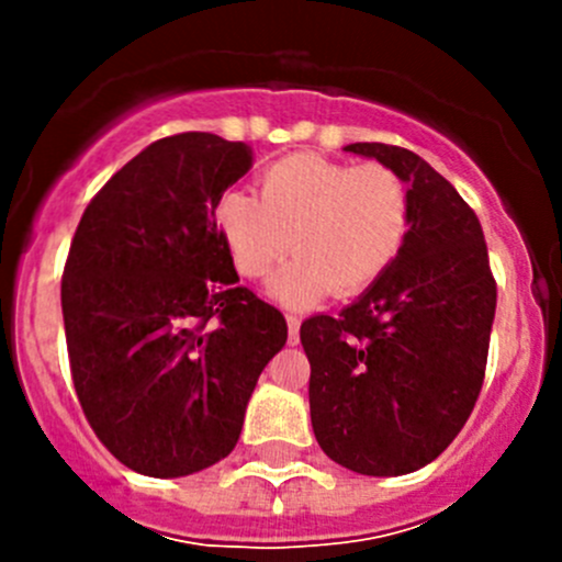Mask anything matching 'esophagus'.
<instances>
[{
    "mask_svg": "<svg viewBox=\"0 0 562 562\" xmlns=\"http://www.w3.org/2000/svg\"><path fill=\"white\" fill-rule=\"evenodd\" d=\"M288 321V342L296 345L299 342V326H302V317L299 315H285Z\"/></svg>",
    "mask_w": 562,
    "mask_h": 562,
    "instance_id": "34e87169",
    "label": "esophagus"
}]
</instances>
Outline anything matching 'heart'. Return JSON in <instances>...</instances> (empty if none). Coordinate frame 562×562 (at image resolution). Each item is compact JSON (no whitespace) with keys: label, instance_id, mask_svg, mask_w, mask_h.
Here are the masks:
<instances>
[{"label":"heart","instance_id":"b5f03b06","mask_svg":"<svg viewBox=\"0 0 562 562\" xmlns=\"http://www.w3.org/2000/svg\"><path fill=\"white\" fill-rule=\"evenodd\" d=\"M411 223V190L394 168L310 151L266 166L258 198L225 192L214 206L220 239L247 280H263L288 249L296 252L271 282L285 304L370 291L400 258Z\"/></svg>","mask_w":562,"mask_h":562}]
</instances>
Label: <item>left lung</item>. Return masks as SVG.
Instances as JSON below:
<instances>
[{
    "label": "left lung",
    "mask_w": 562,
    "mask_h": 562,
    "mask_svg": "<svg viewBox=\"0 0 562 562\" xmlns=\"http://www.w3.org/2000/svg\"><path fill=\"white\" fill-rule=\"evenodd\" d=\"M411 190L394 266L337 317L302 323L317 446L364 475H405L449 449L484 386L497 282L484 231L451 181L411 149L350 144Z\"/></svg>",
    "instance_id": "left-lung-1"
}]
</instances>
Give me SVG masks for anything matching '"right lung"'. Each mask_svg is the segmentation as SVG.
Wrapping results in <instances>:
<instances>
[{
    "mask_svg": "<svg viewBox=\"0 0 562 562\" xmlns=\"http://www.w3.org/2000/svg\"><path fill=\"white\" fill-rule=\"evenodd\" d=\"M252 149L155 140L89 201L61 274L67 356L100 443L130 470L190 475L234 451L288 323L245 285L214 206Z\"/></svg>",
    "mask_w": 562,
    "mask_h": 562,
    "instance_id": "1",
    "label": "right lung"
}]
</instances>
